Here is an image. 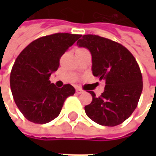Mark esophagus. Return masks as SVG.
Masks as SVG:
<instances>
[{"mask_svg": "<svg viewBox=\"0 0 156 156\" xmlns=\"http://www.w3.org/2000/svg\"><path fill=\"white\" fill-rule=\"evenodd\" d=\"M83 92V91L82 90L81 88H77V89H76V93H77L78 94H82Z\"/></svg>", "mask_w": 156, "mask_h": 156, "instance_id": "esophagus-1", "label": "esophagus"}]
</instances>
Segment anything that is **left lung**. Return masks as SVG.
Returning <instances> with one entry per match:
<instances>
[{
	"instance_id": "left-lung-1",
	"label": "left lung",
	"mask_w": 156,
	"mask_h": 156,
	"mask_svg": "<svg viewBox=\"0 0 156 156\" xmlns=\"http://www.w3.org/2000/svg\"><path fill=\"white\" fill-rule=\"evenodd\" d=\"M77 45L89 50L93 74L105 80V91L99 97L88 92L93 100L84 107L86 115L105 126L122 124L136 108L143 89L135 58L123 45L99 36L83 35Z\"/></svg>"
}]
</instances>
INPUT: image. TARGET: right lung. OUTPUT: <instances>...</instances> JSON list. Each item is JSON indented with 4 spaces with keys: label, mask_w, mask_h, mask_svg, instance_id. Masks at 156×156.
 I'll return each mask as SVG.
<instances>
[{
    "label": "right lung",
    "mask_w": 156,
    "mask_h": 156,
    "mask_svg": "<svg viewBox=\"0 0 156 156\" xmlns=\"http://www.w3.org/2000/svg\"><path fill=\"white\" fill-rule=\"evenodd\" d=\"M80 37L70 33L45 36L32 41L16 58L10 85L16 105L27 119L35 124L53 120L66 98L74 94L72 85L58 88L49 78L58 70L62 55Z\"/></svg>",
    "instance_id": "obj_1"
}]
</instances>
